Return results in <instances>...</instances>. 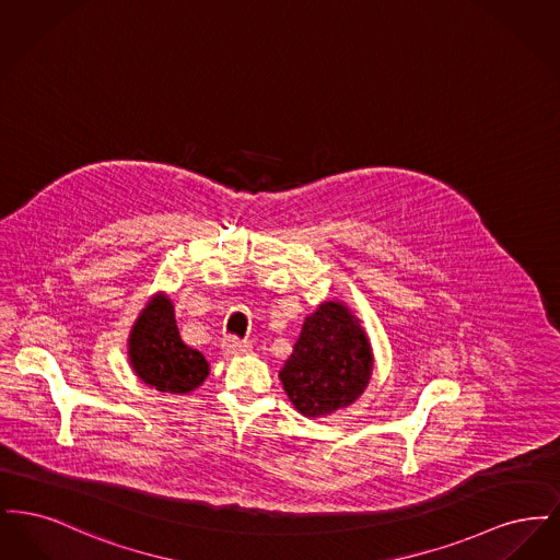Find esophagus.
<instances>
[{"mask_svg": "<svg viewBox=\"0 0 560 560\" xmlns=\"http://www.w3.org/2000/svg\"><path fill=\"white\" fill-rule=\"evenodd\" d=\"M222 350L226 354H247V352H252V345L247 340H241L237 336H226L222 340Z\"/></svg>", "mask_w": 560, "mask_h": 560, "instance_id": "1", "label": "esophagus"}]
</instances>
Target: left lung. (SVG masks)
<instances>
[{"instance_id": "8db88e82", "label": "left lung", "mask_w": 560, "mask_h": 560, "mask_svg": "<svg viewBox=\"0 0 560 560\" xmlns=\"http://www.w3.org/2000/svg\"><path fill=\"white\" fill-rule=\"evenodd\" d=\"M372 375V348L357 319L338 302L306 317L279 377L293 407L319 418L348 407Z\"/></svg>"}]
</instances>
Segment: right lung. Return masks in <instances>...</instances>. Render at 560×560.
Wrapping results in <instances>:
<instances>
[{"label":"right lung","mask_w":560,"mask_h":560,"mask_svg":"<svg viewBox=\"0 0 560 560\" xmlns=\"http://www.w3.org/2000/svg\"><path fill=\"white\" fill-rule=\"evenodd\" d=\"M130 361L144 384L172 395L195 390L210 373L203 354L180 340L174 306L163 295H158L133 323Z\"/></svg>","instance_id":"add662e5"}]
</instances>
